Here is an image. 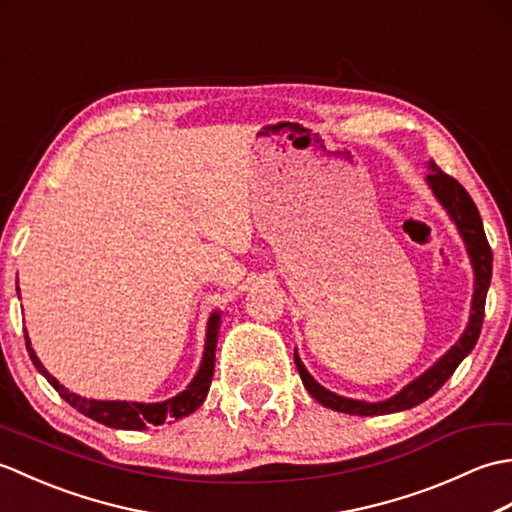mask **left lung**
<instances>
[{"label":"left lung","instance_id":"left-lung-1","mask_svg":"<svg viewBox=\"0 0 512 512\" xmlns=\"http://www.w3.org/2000/svg\"><path fill=\"white\" fill-rule=\"evenodd\" d=\"M429 173H427V184L442 209L447 211L451 222L458 228L462 242L466 246V253H469L471 266H473V299H471V317L458 343L451 345L447 352H444L436 363H433L427 372H422L418 378H413L409 385L402 387L398 394H394L387 400L378 402H367V400H356V398H345L334 394V391L325 389L321 383L314 380V376L308 372L306 365L301 363V358L295 350V365L299 369V376L303 380V387L308 389V394L321 402L323 407L350 413V416H385V413H396L405 411L420 405L427 398H431L436 391L447 383L453 376L455 369L464 361L466 356L471 354L477 339H480L482 332V321H484V306H486V292L491 286V275H493V253L491 246H488V239L484 233V224L480 211H477L475 202L471 195L466 193L462 184L447 176L442 169L436 167V162L429 160Z\"/></svg>","mask_w":512,"mask_h":512}]
</instances>
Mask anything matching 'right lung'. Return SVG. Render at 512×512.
Wrapping results in <instances>:
<instances>
[{"mask_svg":"<svg viewBox=\"0 0 512 512\" xmlns=\"http://www.w3.org/2000/svg\"><path fill=\"white\" fill-rule=\"evenodd\" d=\"M19 292V288H17ZM222 323V312L215 310L209 323H206V339H204V352L198 372L191 378L187 389H182L180 394L171 396L162 402H134V400H94V398H83L74 391L65 389L57 378H54L46 367L41 365L39 356L30 347V339L26 332V347L30 354V361L39 369L41 376H46L48 383L59 391V396L70 402V405L81 411L83 416H88L96 422L105 424V427L112 429H129V431H143L151 424H165L171 420H180L189 416L195 409H198L206 394H209L211 380H213V369H215V347H217V330H220Z\"/></svg>","mask_w":512,"mask_h":512,"instance_id":"right-lung-1","label":"right lung"}]
</instances>
